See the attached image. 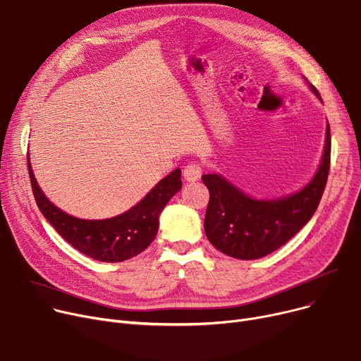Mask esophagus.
Listing matches in <instances>:
<instances>
[{"label": "esophagus", "instance_id": "esophagus-1", "mask_svg": "<svg viewBox=\"0 0 361 361\" xmlns=\"http://www.w3.org/2000/svg\"><path fill=\"white\" fill-rule=\"evenodd\" d=\"M202 169L197 163H190L186 164L183 169V178L186 182H197L201 178Z\"/></svg>", "mask_w": 361, "mask_h": 361}]
</instances>
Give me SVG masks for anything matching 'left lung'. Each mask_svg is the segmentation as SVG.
<instances>
[{"instance_id":"8db88e82","label":"left lung","mask_w":361,"mask_h":361,"mask_svg":"<svg viewBox=\"0 0 361 361\" xmlns=\"http://www.w3.org/2000/svg\"><path fill=\"white\" fill-rule=\"evenodd\" d=\"M322 101L313 85L302 78ZM331 129L326 125L320 164L300 191L278 198H254L220 173L202 175L210 192L204 219L209 241L223 254L239 260H257L286 244L312 219L329 175Z\"/></svg>"}]
</instances>
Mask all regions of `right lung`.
<instances>
[{
    "label": "right lung",
    "instance_id": "add662e5",
    "mask_svg": "<svg viewBox=\"0 0 361 361\" xmlns=\"http://www.w3.org/2000/svg\"><path fill=\"white\" fill-rule=\"evenodd\" d=\"M27 169L33 197L49 225L73 248L104 263L125 262L142 252L159 232V219L166 204L182 190L180 169H175L128 212L110 219H79L47 198L33 175L29 152Z\"/></svg>",
    "mask_w": 361,
    "mask_h": 361
}]
</instances>
